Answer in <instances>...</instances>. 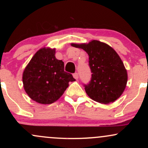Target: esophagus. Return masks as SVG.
I'll use <instances>...</instances> for the list:
<instances>
[{
  "instance_id": "1",
  "label": "esophagus",
  "mask_w": 148,
  "mask_h": 148,
  "mask_svg": "<svg viewBox=\"0 0 148 148\" xmlns=\"http://www.w3.org/2000/svg\"><path fill=\"white\" fill-rule=\"evenodd\" d=\"M73 76H74V79L77 80L78 79H79V74H78L77 72L74 73V74H73Z\"/></svg>"
}]
</instances>
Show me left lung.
<instances>
[{
  "label": "left lung",
  "mask_w": 148,
  "mask_h": 148,
  "mask_svg": "<svg viewBox=\"0 0 148 148\" xmlns=\"http://www.w3.org/2000/svg\"><path fill=\"white\" fill-rule=\"evenodd\" d=\"M72 47L81 48L89 56V67L92 73L85 90L92 99L109 103L118 99L125 90L127 73L121 58L110 46L97 40Z\"/></svg>",
  "instance_id": "8db88e82"
}]
</instances>
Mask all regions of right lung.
I'll use <instances>...</instances> for the list:
<instances>
[{
	"instance_id": "1",
	"label": "right lung",
	"mask_w": 148,
	"mask_h": 148,
	"mask_svg": "<svg viewBox=\"0 0 148 148\" xmlns=\"http://www.w3.org/2000/svg\"><path fill=\"white\" fill-rule=\"evenodd\" d=\"M75 81L64 72V62L55 57V49H41L34 55L23 73L25 91L34 101L50 104L58 100Z\"/></svg>"
}]
</instances>
